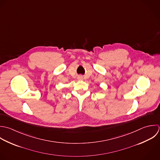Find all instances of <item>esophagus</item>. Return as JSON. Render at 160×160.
<instances>
[{
  "mask_svg": "<svg viewBox=\"0 0 160 160\" xmlns=\"http://www.w3.org/2000/svg\"><path fill=\"white\" fill-rule=\"evenodd\" d=\"M78 78L79 80H82V77H81V76H79Z\"/></svg>",
  "mask_w": 160,
  "mask_h": 160,
  "instance_id": "1",
  "label": "esophagus"
}]
</instances>
